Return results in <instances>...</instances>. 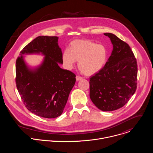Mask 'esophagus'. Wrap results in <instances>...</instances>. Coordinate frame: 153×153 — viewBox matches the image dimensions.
I'll use <instances>...</instances> for the list:
<instances>
[{
    "instance_id": "1",
    "label": "esophagus",
    "mask_w": 153,
    "mask_h": 153,
    "mask_svg": "<svg viewBox=\"0 0 153 153\" xmlns=\"http://www.w3.org/2000/svg\"><path fill=\"white\" fill-rule=\"evenodd\" d=\"M76 78V80H77V81L80 80H82V79H83V77H80V76H77Z\"/></svg>"
}]
</instances>
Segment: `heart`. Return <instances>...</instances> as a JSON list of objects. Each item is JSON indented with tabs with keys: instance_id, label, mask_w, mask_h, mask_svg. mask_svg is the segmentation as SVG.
<instances>
[{
	"instance_id": "obj_1",
	"label": "heart",
	"mask_w": 153,
	"mask_h": 153,
	"mask_svg": "<svg viewBox=\"0 0 153 153\" xmlns=\"http://www.w3.org/2000/svg\"><path fill=\"white\" fill-rule=\"evenodd\" d=\"M108 51L102 44H96L89 40H76L70 45L69 50H65L62 60L65 67L72 69L79 61L78 67L86 75H93L99 71L106 62Z\"/></svg>"
}]
</instances>
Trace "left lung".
<instances>
[{"instance_id":"left-lung-1","label":"left lung","mask_w":153,"mask_h":153,"mask_svg":"<svg viewBox=\"0 0 153 153\" xmlns=\"http://www.w3.org/2000/svg\"><path fill=\"white\" fill-rule=\"evenodd\" d=\"M113 45L104 67L90 80V97L103 111L123 106L137 88L136 59L128 43L112 33H104Z\"/></svg>"}]
</instances>
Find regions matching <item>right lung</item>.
Masks as SVG:
<instances>
[{
    "mask_svg": "<svg viewBox=\"0 0 153 153\" xmlns=\"http://www.w3.org/2000/svg\"><path fill=\"white\" fill-rule=\"evenodd\" d=\"M57 36H39L20 51L16 63V83L24 105L32 113L44 118L60 116L70 91L76 82V75L62 69V53ZM45 56L35 69L30 68L24 54L39 53Z\"/></svg>",
    "mask_w": 153,
    "mask_h": 153,
    "instance_id": "right-lung-1",
    "label": "right lung"
}]
</instances>
